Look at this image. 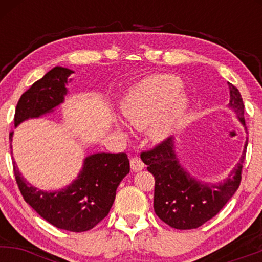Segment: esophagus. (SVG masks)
<instances>
[{
    "label": "esophagus",
    "instance_id": "34e87169",
    "mask_svg": "<svg viewBox=\"0 0 262 262\" xmlns=\"http://www.w3.org/2000/svg\"><path fill=\"white\" fill-rule=\"evenodd\" d=\"M130 169L134 171V172H137V171H140L144 169V162L141 161L140 158H132L130 159Z\"/></svg>",
    "mask_w": 262,
    "mask_h": 262
}]
</instances>
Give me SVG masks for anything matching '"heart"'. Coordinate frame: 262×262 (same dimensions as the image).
Here are the masks:
<instances>
[{
	"instance_id": "heart-1",
	"label": "heart",
	"mask_w": 262,
	"mask_h": 262,
	"mask_svg": "<svg viewBox=\"0 0 262 262\" xmlns=\"http://www.w3.org/2000/svg\"><path fill=\"white\" fill-rule=\"evenodd\" d=\"M182 83L170 75H154L129 90L122 103L125 119L137 128L149 125L151 139L161 140L182 121L188 100Z\"/></svg>"
}]
</instances>
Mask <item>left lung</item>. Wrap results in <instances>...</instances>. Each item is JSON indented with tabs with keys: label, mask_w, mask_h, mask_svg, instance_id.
Wrapping results in <instances>:
<instances>
[{
	"label": "left lung",
	"mask_w": 262,
	"mask_h": 262,
	"mask_svg": "<svg viewBox=\"0 0 262 262\" xmlns=\"http://www.w3.org/2000/svg\"><path fill=\"white\" fill-rule=\"evenodd\" d=\"M229 85L230 100L228 107L236 113L245 125L244 103L235 86ZM246 146L234 171L223 183L208 185L197 181L180 165L172 138H167L155 148L140 154L148 171L155 179L154 209L156 215L175 229H194L217 215L233 197L242 181V169Z\"/></svg>",
	"instance_id": "obj_1"
}]
</instances>
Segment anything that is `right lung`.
I'll return each mask as SVG.
<instances>
[{
    "label": "right lung",
    "instance_id": "obj_1",
    "mask_svg": "<svg viewBox=\"0 0 262 262\" xmlns=\"http://www.w3.org/2000/svg\"><path fill=\"white\" fill-rule=\"evenodd\" d=\"M74 71L56 66L20 96L14 113V127L28 118L49 113L64 101L65 85ZM10 133V139L12 141ZM12 148V146H11ZM13 172L23 198L54 227L75 233L96 227L110 213L121 181L129 173L125 152H98L87 156L75 181L60 191L47 192L28 183L13 161Z\"/></svg>",
    "mask_w": 262,
    "mask_h": 262
}]
</instances>
